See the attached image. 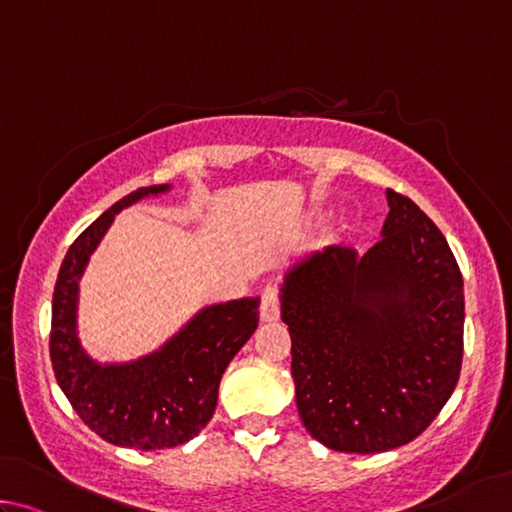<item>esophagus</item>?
I'll return each mask as SVG.
<instances>
[{"label": "esophagus", "instance_id": "34e87169", "mask_svg": "<svg viewBox=\"0 0 512 512\" xmlns=\"http://www.w3.org/2000/svg\"><path fill=\"white\" fill-rule=\"evenodd\" d=\"M261 317L263 321H276L281 317V290L276 285H265L261 292Z\"/></svg>", "mask_w": 512, "mask_h": 512}]
</instances>
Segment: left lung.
<instances>
[{
	"label": "left lung",
	"mask_w": 512,
	"mask_h": 512,
	"mask_svg": "<svg viewBox=\"0 0 512 512\" xmlns=\"http://www.w3.org/2000/svg\"><path fill=\"white\" fill-rule=\"evenodd\" d=\"M382 238L326 247L285 276L299 416L335 452L378 454L441 414L463 360V279L441 229L387 188Z\"/></svg>",
	"instance_id": "obj_1"
}]
</instances>
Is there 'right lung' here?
<instances>
[{
  "instance_id": "right-lung-1",
  "label": "right lung",
  "mask_w": 512,
  "mask_h": 512,
  "mask_svg": "<svg viewBox=\"0 0 512 512\" xmlns=\"http://www.w3.org/2000/svg\"><path fill=\"white\" fill-rule=\"evenodd\" d=\"M164 186L137 188L71 242L53 290L49 353L53 373L83 423L107 443L134 450L177 447L209 423L224 369L258 326V299L202 310L161 351L125 366L89 360L76 337L78 279L114 215Z\"/></svg>"
}]
</instances>
